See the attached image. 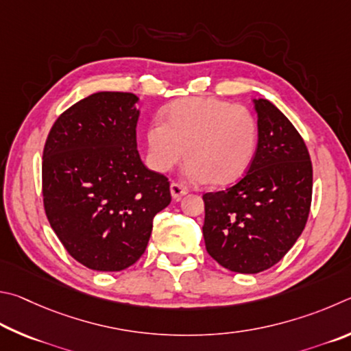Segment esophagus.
<instances>
[{
  "instance_id": "1",
  "label": "esophagus",
  "mask_w": 351,
  "mask_h": 351,
  "mask_svg": "<svg viewBox=\"0 0 351 351\" xmlns=\"http://www.w3.org/2000/svg\"><path fill=\"white\" fill-rule=\"evenodd\" d=\"M186 193H188V189L183 185H180V183H177V182L171 183V195L174 200H180Z\"/></svg>"
}]
</instances>
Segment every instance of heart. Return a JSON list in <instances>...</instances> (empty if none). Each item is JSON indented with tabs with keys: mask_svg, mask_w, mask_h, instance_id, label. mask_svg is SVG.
<instances>
[{
	"mask_svg": "<svg viewBox=\"0 0 351 351\" xmlns=\"http://www.w3.org/2000/svg\"><path fill=\"white\" fill-rule=\"evenodd\" d=\"M257 135V121L247 108L219 98L193 97L171 104L163 121H152L146 140L157 171L168 172L186 154L189 180L228 185L250 168Z\"/></svg>",
	"mask_w": 351,
	"mask_h": 351,
	"instance_id": "1",
	"label": "heart"
}]
</instances>
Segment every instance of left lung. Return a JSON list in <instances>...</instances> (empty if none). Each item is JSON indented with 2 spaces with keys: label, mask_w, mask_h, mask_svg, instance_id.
Instances as JSON below:
<instances>
[{
  "label": "left lung",
  "mask_w": 351,
  "mask_h": 351,
  "mask_svg": "<svg viewBox=\"0 0 351 351\" xmlns=\"http://www.w3.org/2000/svg\"><path fill=\"white\" fill-rule=\"evenodd\" d=\"M259 141L234 185L204 194L206 251L223 268L256 274L276 265L305 228L313 166L304 138L271 101L254 100Z\"/></svg>",
  "instance_id": "obj_1"
}]
</instances>
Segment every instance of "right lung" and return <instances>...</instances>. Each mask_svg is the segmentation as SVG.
Listing matches in <instances>:
<instances>
[{
	"label": "right lung",
	"instance_id": "right-lung-1",
	"mask_svg": "<svg viewBox=\"0 0 351 351\" xmlns=\"http://www.w3.org/2000/svg\"><path fill=\"white\" fill-rule=\"evenodd\" d=\"M137 95L97 92L66 109L43 151V204L73 259L121 271L145 253L156 214L169 205L168 177L137 151Z\"/></svg>",
	"mask_w": 351,
	"mask_h": 351
}]
</instances>
